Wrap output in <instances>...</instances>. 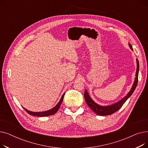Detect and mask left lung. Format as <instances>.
Returning a JSON list of instances; mask_svg holds the SVG:
<instances>
[{"label":"left lung","instance_id":"8db88e82","mask_svg":"<svg viewBox=\"0 0 148 148\" xmlns=\"http://www.w3.org/2000/svg\"><path fill=\"white\" fill-rule=\"evenodd\" d=\"M130 47L132 50H133V47L130 44H129ZM138 71H139V63L138 60L137 59V70H136V78L134 82V84L133 85L131 90L128 92V94L123 98L118 103L115 104H113L112 105L108 106H101L97 103H95L94 101H93L90 97H89L88 93L86 90H85L84 96V99L86 101V103L88 105V106L91 108L92 110L94 111L99 116H106V115H110L114 112H117L119 110V109L121 108V107L123 106V104L125 103L126 101L128 99V98L133 94L135 89L136 88V86L138 83Z\"/></svg>","mask_w":148,"mask_h":148}]
</instances>
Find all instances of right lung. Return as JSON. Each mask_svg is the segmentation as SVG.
I'll return each mask as SVG.
<instances>
[{"instance_id":"obj_1","label":"right lung","mask_w":148,"mask_h":148,"mask_svg":"<svg viewBox=\"0 0 148 148\" xmlns=\"http://www.w3.org/2000/svg\"><path fill=\"white\" fill-rule=\"evenodd\" d=\"M65 94H63L62 97H61V99H60L59 102L58 103V104L54 107L53 108H51V110H48V111H45V112H30L27 110L26 108H23L24 109L30 114V115H32V116H40V117H44V116H50L52 114H55L58 110H59V108L61 105V103L63 101V99H64V97Z\"/></svg>"}]
</instances>
